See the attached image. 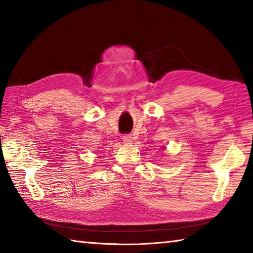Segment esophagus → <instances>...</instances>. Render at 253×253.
Segmentation results:
<instances>
[{"mask_svg":"<svg viewBox=\"0 0 253 253\" xmlns=\"http://www.w3.org/2000/svg\"><path fill=\"white\" fill-rule=\"evenodd\" d=\"M132 136L131 135H129V133H127V135H125V136H123V140H124V142L125 143H131L132 142Z\"/></svg>","mask_w":253,"mask_h":253,"instance_id":"34e87169","label":"esophagus"}]
</instances>
